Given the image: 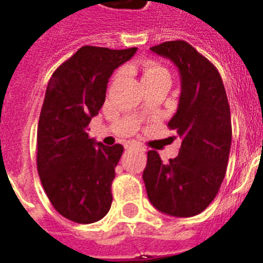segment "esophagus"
I'll use <instances>...</instances> for the list:
<instances>
[{"label": "esophagus", "mask_w": 263, "mask_h": 263, "mask_svg": "<svg viewBox=\"0 0 263 263\" xmlns=\"http://www.w3.org/2000/svg\"><path fill=\"white\" fill-rule=\"evenodd\" d=\"M125 148L127 149H141V145L139 144L138 141H127L125 143Z\"/></svg>", "instance_id": "obj_1"}]
</instances>
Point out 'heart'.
Wrapping results in <instances>:
<instances>
[{
    "mask_svg": "<svg viewBox=\"0 0 263 263\" xmlns=\"http://www.w3.org/2000/svg\"><path fill=\"white\" fill-rule=\"evenodd\" d=\"M125 70H129V67H125ZM140 72L141 82H143V83L154 81L156 78H170V74H168V70H166V68H164L163 66L157 65V63L152 62V61H148V62L143 63V65L140 66Z\"/></svg>",
    "mask_w": 263,
    "mask_h": 263,
    "instance_id": "obj_1",
    "label": "heart"
}]
</instances>
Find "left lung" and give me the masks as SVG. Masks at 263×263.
I'll list each match as a JSON object with an SVG mask.
<instances>
[{"label":"left lung","mask_w":263,"mask_h":263,"mask_svg":"<svg viewBox=\"0 0 263 263\" xmlns=\"http://www.w3.org/2000/svg\"><path fill=\"white\" fill-rule=\"evenodd\" d=\"M179 68V108L168 123L181 139L179 155L163 163L148 151L143 180L157 211L192 217L205 211L217 196L227 173L232 144L230 107L216 66L185 41L151 47Z\"/></svg>","instance_id":"left-lung-1"}]
</instances>
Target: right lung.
Here are the masks:
<instances>
[{"instance_id":"obj_1","label":"right lung","mask_w":263,"mask_h":263,"mask_svg":"<svg viewBox=\"0 0 263 263\" xmlns=\"http://www.w3.org/2000/svg\"><path fill=\"white\" fill-rule=\"evenodd\" d=\"M136 50L83 46L47 84L36 129V168L54 209L77 223L97 222L111 208L123 145L97 143L87 127L106 100L108 78Z\"/></svg>"}]
</instances>
